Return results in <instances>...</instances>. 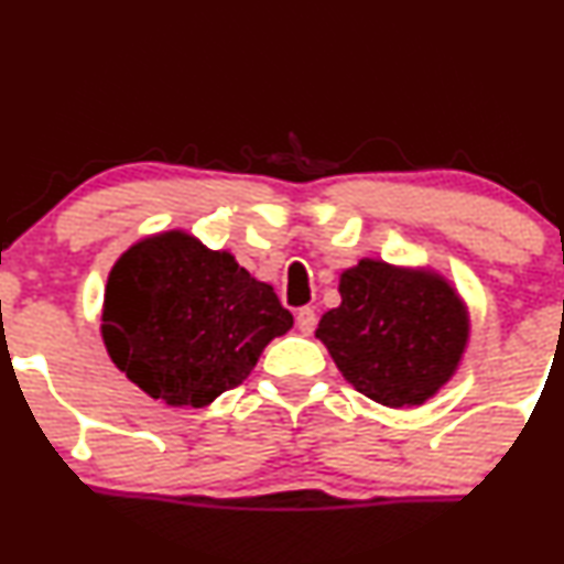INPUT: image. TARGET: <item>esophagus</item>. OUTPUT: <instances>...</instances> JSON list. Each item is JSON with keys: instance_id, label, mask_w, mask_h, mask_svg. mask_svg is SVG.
Returning <instances> with one entry per match:
<instances>
[{"instance_id": "34e87169", "label": "esophagus", "mask_w": 564, "mask_h": 564, "mask_svg": "<svg viewBox=\"0 0 564 564\" xmlns=\"http://www.w3.org/2000/svg\"><path fill=\"white\" fill-rule=\"evenodd\" d=\"M296 325H300V330H302L304 336H310L312 330H315V325H317L315 310H312V307H302L300 312H296Z\"/></svg>"}]
</instances>
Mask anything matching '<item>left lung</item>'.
Segmentation results:
<instances>
[{
    "label": "left lung",
    "mask_w": 564,
    "mask_h": 564,
    "mask_svg": "<svg viewBox=\"0 0 564 564\" xmlns=\"http://www.w3.org/2000/svg\"><path fill=\"white\" fill-rule=\"evenodd\" d=\"M338 294L341 304L325 312L315 336L359 393L412 406L449 381L467 344V310L444 278L359 260Z\"/></svg>",
    "instance_id": "1"
}]
</instances>
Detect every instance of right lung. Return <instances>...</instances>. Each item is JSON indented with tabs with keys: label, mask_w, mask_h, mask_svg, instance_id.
I'll list each match as a JSON object with an SVG mask.
<instances>
[{
	"label": "right lung",
	"mask_w": 564,
	"mask_h": 564,
	"mask_svg": "<svg viewBox=\"0 0 564 564\" xmlns=\"http://www.w3.org/2000/svg\"><path fill=\"white\" fill-rule=\"evenodd\" d=\"M291 325L273 286L183 230L139 241L107 278L101 336L112 362L173 406L236 389Z\"/></svg>",
	"instance_id": "obj_1"
}]
</instances>
